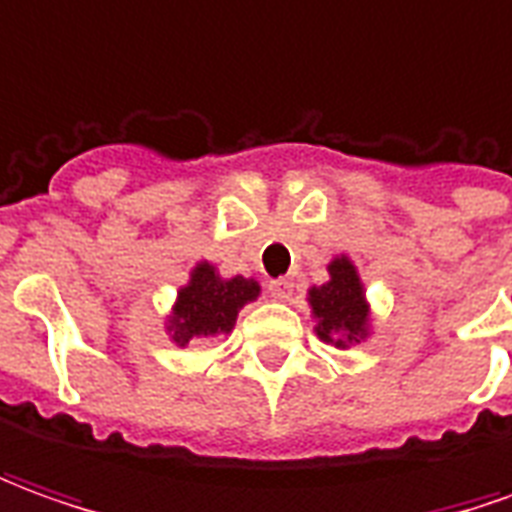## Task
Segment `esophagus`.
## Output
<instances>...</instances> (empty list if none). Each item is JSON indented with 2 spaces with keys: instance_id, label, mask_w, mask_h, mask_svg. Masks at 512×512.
I'll return each mask as SVG.
<instances>
[{
  "instance_id": "obj_1",
  "label": "esophagus",
  "mask_w": 512,
  "mask_h": 512,
  "mask_svg": "<svg viewBox=\"0 0 512 512\" xmlns=\"http://www.w3.org/2000/svg\"><path fill=\"white\" fill-rule=\"evenodd\" d=\"M269 294H271V300H280V302L291 300V294H294V280H288V277L271 280Z\"/></svg>"
}]
</instances>
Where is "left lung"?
I'll use <instances>...</instances> for the list:
<instances>
[{"label": "left lung", "mask_w": 512, "mask_h": 512, "mask_svg": "<svg viewBox=\"0 0 512 512\" xmlns=\"http://www.w3.org/2000/svg\"><path fill=\"white\" fill-rule=\"evenodd\" d=\"M328 274V283L308 288V305L316 322L314 333L322 342L347 350L350 344L370 336V302L364 297V283L350 257H333Z\"/></svg>", "instance_id": "1"}]
</instances>
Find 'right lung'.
<instances>
[{"mask_svg":"<svg viewBox=\"0 0 512 512\" xmlns=\"http://www.w3.org/2000/svg\"><path fill=\"white\" fill-rule=\"evenodd\" d=\"M260 297V285L252 277H221L218 269L201 260L190 271L187 285L179 288L176 302L170 308L168 330L170 342L179 347L193 339H215L227 336L235 328V319L243 305Z\"/></svg>","mask_w":512,"mask_h":512,"instance_id":"right-lung-1","label":"right lung"}]
</instances>
